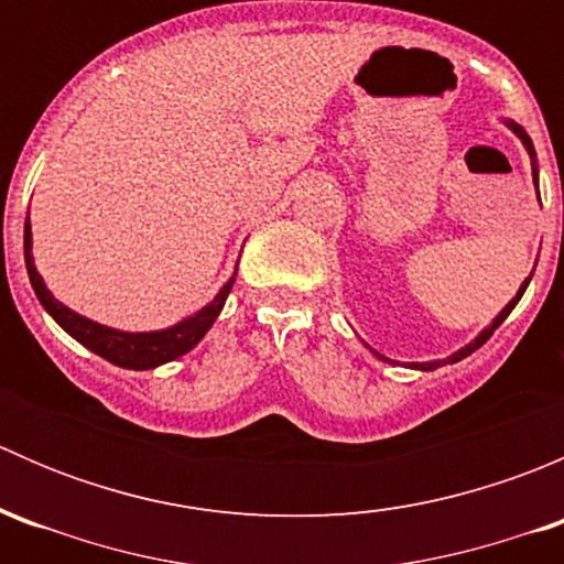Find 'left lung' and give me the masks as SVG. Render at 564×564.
<instances>
[{
    "label": "left lung",
    "mask_w": 564,
    "mask_h": 564,
    "mask_svg": "<svg viewBox=\"0 0 564 564\" xmlns=\"http://www.w3.org/2000/svg\"><path fill=\"white\" fill-rule=\"evenodd\" d=\"M508 128H510V130H513V133H516V135H519V139H521V141H524V147H527L529 158H532V180H534V185H538V166H534V147H532V139H529V135H527V130H524V128H521V124H516V122H508ZM532 272H534V270H532ZM529 278H532V275H529ZM529 278H527V281H524V283H521L519 294H516V297H513V300H510V303H508V305H505V308H502V314H499L497 318H494V322H491V327H486V329H482V333H480V335H477V338H475V340H471V344H469V346H464V349H458V351H456V355H453V357H447V360H436V362H412V368H420V371H434V368H440V366H442V362H458V360H464V357H466V355H471V351H475V349H480V346H482V344H486V340H488V338H491V335H494V329H497V327H499V324H502V322H505V318H508V316H510V311H513V308H516V303H519V300H521V294H524V292H527V286H529ZM371 351H373V349H371ZM373 355H377V357H379V360H388V357H382V355H379V351H373Z\"/></svg>",
    "instance_id": "left-lung-1"
}]
</instances>
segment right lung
<instances>
[{
  "label": "right lung",
  "mask_w": 564,
  "mask_h": 564,
  "mask_svg": "<svg viewBox=\"0 0 564 564\" xmlns=\"http://www.w3.org/2000/svg\"><path fill=\"white\" fill-rule=\"evenodd\" d=\"M24 261H26V272H30L32 289H35L40 305L56 318V324H59L65 333H70L78 344L87 346L89 351L104 357V360L113 362V366L119 368H133V371H147V368L163 366V362H172L176 357L185 355V351H191L193 346L207 335V329L213 327V322L218 318L220 308H224L226 297H229L237 278L235 272L231 281L220 289L218 297H215L207 308H202L196 316L185 318V322L174 324V327L158 329V333H122V329L104 327V324L93 322V318L78 316L76 311L65 308L59 300L51 297L43 278H40L35 261H32L30 215H26V224H24Z\"/></svg>",
  "instance_id": "right-lung-1"
}]
</instances>
